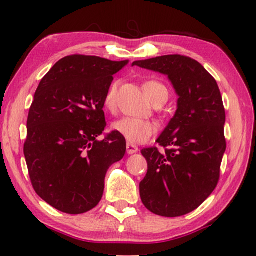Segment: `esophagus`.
<instances>
[{
	"instance_id": "obj_1",
	"label": "esophagus",
	"mask_w": 256,
	"mask_h": 256,
	"mask_svg": "<svg viewBox=\"0 0 256 256\" xmlns=\"http://www.w3.org/2000/svg\"><path fill=\"white\" fill-rule=\"evenodd\" d=\"M126 151H128V154H134V153L138 152V148L134 144L128 142V145H126Z\"/></svg>"
}]
</instances>
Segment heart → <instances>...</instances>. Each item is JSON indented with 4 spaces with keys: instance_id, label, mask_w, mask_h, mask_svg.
<instances>
[{
    "instance_id": "heart-1",
    "label": "heart",
    "mask_w": 256,
    "mask_h": 256,
    "mask_svg": "<svg viewBox=\"0 0 256 256\" xmlns=\"http://www.w3.org/2000/svg\"><path fill=\"white\" fill-rule=\"evenodd\" d=\"M146 96L156 106H162L168 100V88L158 80H148L142 85ZM117 92L118 83L114 82L108 88L104 97V106L108 111H114L117 105ZM112 130L122 137H124L128 142L142 144L148 142L154 134L156 130V125L150 120L144 119L124 117L116 120L112 124Z\"/></svg>"
}]
</instances>
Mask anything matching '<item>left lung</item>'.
I'll list each match as a JSON object with an SVG mask.
<instances>
[{"label":"left lung","instance_id":"8db88e82","mask_svg":"<svg viewBox=\"0 0 256 256\" xmlns=\"http://www.w3.org/2000/svg\"><path fill=\"white\" fill-rule=\"evenodd\" d=\"M168 74L178 94V108L156 142L142 154L148 173L139 184L150 212L176 218L196 210L219 182L226 151L224 112L219 86L199 62L182 54L136 60L132 66Z\"/></svg>","mask_w":256,"mask_h":256}]
</instances>
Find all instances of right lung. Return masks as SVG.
Listing matches in <instances>:
<instances>
[{
    "label": "right lung",
    "instance_id": "right-lung-1",
    "mask_svg": "<svg viewBox=\"0 0 256 256\" xmlns=\"http://www.w3.org/2000/svg\"><path fill=\"white\" fill-rule=\"evenodd\" d=\"M126 64L70 54L54 64L37 88L23 151L35 192L60 212L94 208L108 168L125 154V138L114 131L103 140L97 137L106 126L105 94L112 76Z\"/></svg>",
    "mask_w": 256,
    "mask_h": 256
}]
</instances>
